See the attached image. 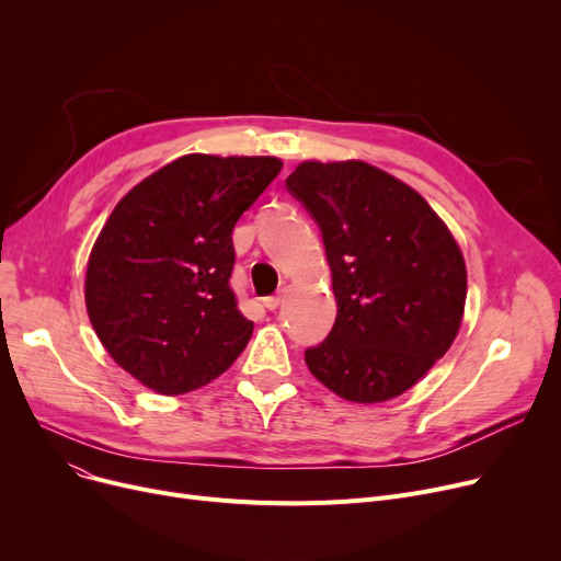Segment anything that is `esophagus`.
I'll return each mask as SVG.
<instances>
[{"mask_svg":"<svg viewBox=\"0 0 561 561\" xmlns=\"http://www.w3.org/2000/svg\"><path fill=\"white\" fill-rule=\"evenodd\" d=\"M284 302V296L282 293H277V296H268V298H263V307L268 309V311H275L279 305Z\"/></svg>","mask_w":561,"mask_h":561,"instance_id":"1","label":"esophagus"}]
</instances>
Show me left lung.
Instances as JSON below:
<instances>
[{
	"instance_id": "obj_1",
	"label": "left lung",
	"mask_w": 561,
	"mask_h": 561,
	"mask_svg": "<svg viewBox=\"0 0 561 561\" xmlns=\"http://www.w3.org/2000/svg\"><path fill=\"white\" fill-rule=\"evenodd\" d=\"M288 193L316 220L332 268L336 320L305 350L316 379L350 402H385L453 345L466 305V265L432 206L364 161H305Z\"/></svg>"
}]
</instances>
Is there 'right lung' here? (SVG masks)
Returning a JSON list of instances; mask_svg holds the SVG:
<instances>
[{"label": "right lung", "mask_w": 561, "mask_h": 561, "mask_svg": "<svg viewBox=\"0 0 561 561\" xmlns=\"http://www.w3.org/2000/svg\"><path fill=\"white\" fill-rule=\"evenodd\" d=\"M282 170L275 157L186 154L134 186L85 271V309L108 355L147 389L195 391L252 336L236 302L231 231Z\"/></svg>", "instance_id": "1"}]
</instances>
